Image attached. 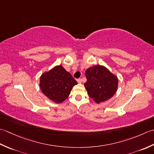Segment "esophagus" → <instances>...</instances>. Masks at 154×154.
<instances>
[{"mask_svg": "<svg viewBox=\"0 0 154 154\" xmlns=\"http://www.w3.org/2000/svg\"><path fill=\"white\" fill-rule=\"evenodd\" d=\"M77 82H78V83L81 84L82 83V79H81V78H80V79H78Z\"/></svg>", "mask_w": 154, "mask_h": 154, "instance_id": "1", "label": "esophagus"}]
</instances>
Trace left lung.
Returning a JSON list of instances; mask_svg holds the SVG:
<instances>
[{"instance_id": "1", "label": "left lung", "mask_w": 154, "mask_h": 154, "mask_svg": "<svg viewBox=\"0 0 154 154\" xmlns=\"http://www.w3.org/2000/svg\"><path fill=\"white\" fill-rule=\"evenodd\" d=\"M86 82L84 87L88 94L97 103L112 98L118 87V79L103 65H96L86 70Z\"/></svg>"}]
</instances>
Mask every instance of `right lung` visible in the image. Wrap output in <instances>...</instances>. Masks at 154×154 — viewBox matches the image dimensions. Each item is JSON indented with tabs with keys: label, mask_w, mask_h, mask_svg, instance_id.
Instances as JSON below:
<instances>
[{
	"label": "right lung",
	"mask_w": 154,
	"mask_h": 154,
	"mask_svg": "<svg viewBox=\"0 0 154 154\" xmlns=\"http://www.w3.org/2000/svg\"><path fill=\"white\" fill-rule=\"evenodd\" d=\"M77 84L62 65H57L42 74L39 86L44 95L52 102L60 103L67 99Z\"/></svg>",
	"instance_id": "add662e5"
}]
</instances>
